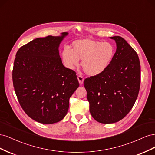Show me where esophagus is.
<instances>
[{
	"label": "esophagus",
	"mask_w": 155,
	"mask_h": 155,
	"mask_svg": "<svg viewBox=\"0 0 155 155\" xmlns=\"http://www.w3.org/2000/svg\"><path fill=\"white\" fill-rule=\"evenodd\" d=\"M78 81H79V84H80V85H82V84L83 83V81H84L83 78L81 76H78Z\"/></svg>",
	"instance_id": "esophagus-1"
}]
</instances>
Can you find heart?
Wrapping results in <instances>:
<instances>
[{
	"mask_svg": "<svg viewBox=\"0 0 155 155\" xmlns=\"http://www.w3.org/2000/svg\"><path fill=\"white\" fill-rule=\"evenodd\" d=\"M116 52L114 46L109 42L84 39L74 41L71 49L65 47L62 59L65 66L74 69L82 59L81 67L87 75L96 76L104 72L113 59Z\"/></svg>",
	"mask_w": 155,
	"mask_h": 155,
	"instance_id": "heart-1",
	"label": "heart"
}]
</instances>
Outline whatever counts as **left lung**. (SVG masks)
Listing matches in <instances>:
<instances>
[{
  "label": "left lung",
  "mask_w": 155,
  "mask_h": 155,
  "mask_svg": "<svg viewBox=\"0 0 155 155\" xmlns=\"http://www.w3.org/2000/svg\"><path fill=\"white\" fill-rule=\"evenodd\" d=\"M110 38L116 43L110 65L101 74L84 81L91 114L98 122L105 124L119 121L129 113L140 87L138 54L121 37Z\"/></svg>",
  "instance_id": "8db88e82"
}]
</instances>
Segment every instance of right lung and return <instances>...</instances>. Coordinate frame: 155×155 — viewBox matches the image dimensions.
<instances>
[{
	"instance_id": "right-lung-1",
	"label": "right lung",
	"mask_w": 155,
	"mask_h": 155,
	"mask_svg": "<svg viewBox=\"0 0 155 155\" xmlns=\"http://www.w3.org/2000/svg\"><path fill=\"white\" fill-rule=\"evenodd\" d=\"M68 35L37 38L16 54L12 78L18 102L34 120L51 124L66 116L69 99L79 87L76 74L62 63L60 43Z\"/></svg>"
}]
</instances>
